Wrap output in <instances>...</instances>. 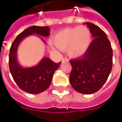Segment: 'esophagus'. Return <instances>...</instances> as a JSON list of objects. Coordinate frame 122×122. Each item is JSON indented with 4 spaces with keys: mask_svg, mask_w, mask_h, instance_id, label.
I'll return each mask as SVG.
<instances>
[{
    "mask_svg": "<svg viewBox=\"0 0 122 122\" xmlns=\"http://www.w3.org/2000/svg\"><path fill=\"white\" fill-rule=\"evenodd\" d=\"M63 61H67V62H68V59H67V58H63V59H62V62H63Z\"/></svg>",
    "mask_w": 122,
    "mask_h": 122,
    "instance_id": "obj_1",
    "label": "esophagus"
}]
</instances>
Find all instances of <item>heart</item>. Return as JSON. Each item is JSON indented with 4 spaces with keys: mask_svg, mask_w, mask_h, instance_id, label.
I'll use <instances>...</instances> for the list:
<instances>
[{
    "mask_svg": "<svg viewBox=\"0 0 122 122\" xmlns=\"http://www.w3.org/2000/svg\"><path fill=\"white\" fill-rule=\"evenodd\" d=\"M53 44L61 50H66L71 58H79L88 50L92 41V33L85 26L67 28L59 31L52 39Z\"/></svg>",
    "mask_w": 122,
    "mask_h": 122,
    "instance_id": "heart-1",
    "label": "heart"
}]
</instances>
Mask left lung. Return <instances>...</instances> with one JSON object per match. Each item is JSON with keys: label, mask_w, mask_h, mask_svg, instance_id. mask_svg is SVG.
<instances>
[{"label": "left lung", "mask_w": 122, "mask_h": 122, "mask_svg": "<svg viewBox=\"0 0 122 122\" xmlns=\"http://www.w3.org/2000/svg\"><path fill=\"white\" fill-rule=\"evenodd\" d=\"M85 24L94 39L84 55L70 60V82L78 92L92 94L101 89L108 79L113 66V49L102 30L92 23Z\"/></svg>", "instance_id": "8db88e82"}]
</instances>
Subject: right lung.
Listing matches in <instances>:
<instances>
[{"label": "right lung", "instance_id": "obj_1", "mask_svg": "<svg viewBox=\"0 0 122 122\" xmlns=\"http://www.w3.org/2000/svg\"><path fill=\"white\" fill-rule=\"evenodd\" d=\"M50 31L48 26H30L20 33L11 44L9 56V70L19 88L26 92L37 94L46 90L50 87L53 74L61 62L56 63L48 57H44L35 66L22 67L17 60L18 47L22 40L30 35L48 37Z\"/></svg>", "mask_w": 122, "mask_h": 122}]
</instances>
